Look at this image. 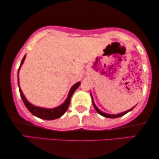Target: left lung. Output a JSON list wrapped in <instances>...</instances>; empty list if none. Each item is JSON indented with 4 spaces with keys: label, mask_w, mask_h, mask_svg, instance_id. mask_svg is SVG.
<instances>
[{
    "label": "left lung",
    "mask_w": 159,
    "mask_h": 159,
    "mask_svg": "<svg viewBox=\"0 0 159 159\" xmlns=\"http://www.w3.org/2000/svg\"><path fill=\"white\" fill-rule=\"evenodd\" d=\"M91 98H92V104H93L94 107V108H95V110H96V111H97L98 113V114H100V115H102L103 116H104V117H107V118H117V117H120V116H123V115H125V114H127L128 112H129V111H132V110H133L134 108H135V106H136V105L135 106H134L133 108H130V109H129V110H127V111H124V112H122V113H120V114H106V113H105V112H103V111H100V110L99 109V108H98L97 107V106H96L95 103H94V102L93 97H92V94H91Z\"/></svg>",
    "instance_id": "8db88e82"
}]
</instances>
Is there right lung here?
Here are the masks:
<instances>
[{
  "mask_svg": "<svg viewBox=\"0 0 159 159\" xmlns=\"http://www.w3.org/2000/svg\"><path fill=\"white\" fill-rule=\"evenodd\" d=\"M25 59V55L24 56L23 60L21 61L20 66L19 69H18V86H19V90H20V97L23 100L24 104L26 106V108H28V110L31 112V113L34 115L35 116L40 118V119L43 120H53L55 119H58V118L61 117L67 111L68 107H69L70 103V99H71L72 95L74 93V92L78 89V86L81 84V82H77V83L74 84L72 86L71 89H70L69 93H68L67 99L65 100V101L61 105H60L57 107L52 108H43V107H39V106H37L31 104L29 100L26 99V98L24 95L23 92L20 89V86L19 84V71L22 65L23 64L24 60Z\"/></svg>",
  "mask_w": 159,
  "mask_h": 159,
  "instance_id": "1",
  "label": "right lung"
}]
</instances>
